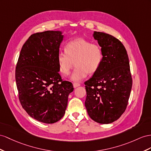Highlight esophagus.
<instances>
[{
	"instance_id": "34e87169",
	"label": "esophagus",
	"mask_w": 151,
	"mask_h": 151,
	"mask_svg": "<svg viewBox=\"0 0 151 151\" xmlns=\"http://www.w3.org/2000/svg\"><path fill=\"white\" fill-rule=\"evenodd\" d=\"M80 86V84L78 83H73V87L76 88L77 87Z\"/></svg>"
}]
</instances>
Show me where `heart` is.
Masks as SVG:
<instances>
[{"instance_id":"heart-1","label":"heart","mask_w":151,"mask_h":151,"mask_svg":"<svg viewBox=\"0 0 151 151\" xmlns=\"http://www.w3.org/2000/svg\"><path fill=\"white\" fill-rule=\"evenodd\" d=\"M103 59L101 46L83 38L69 41L65 45V52L60 51L57 59L59 71L64 76L69 75L75 63L76 67L71 77L75 82L84 79L88 73H95L101 66Z\"/></svg>"}]
</instances>
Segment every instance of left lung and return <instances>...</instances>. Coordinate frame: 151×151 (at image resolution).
<instances>
[{"instance_id":"8db88e82","label":"left lung","mask_w":151,"mask_h":151,"mask_svg":"<svg viewBox=\"0 0 151 151\" xmlns=\"http://www.w3.org/2000/svg\"><path fill=\"white\" fill-rule=\"evenodd\" d=\"M103 53L101 66L85 82V105L89 117L100 124L111 123L124 112L132 87L129 62L123 44L114 36L95 31Z\"/></svg>"}]
</instances>
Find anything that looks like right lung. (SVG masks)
I'll list each match as a JSON object with an SVG mask.
<instances>
[{"label":"right lung","instance_id":"add662e5","mask_svg":"<svg viewBox=\"0 0 151 151\" xmlns=\"http://www.w3.org/2000/svg\"><path fill=\"white\" fill-rule=\"evenodd\" d=\"M64 36L60 31L37 32L23 45L15 71L21 105L32 118L55 123L63 117L73 84L62 80L57 55Z\"/></svg>","mask_w":151,"mask_h":151}]
</instances>
